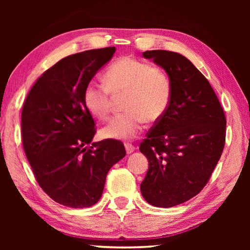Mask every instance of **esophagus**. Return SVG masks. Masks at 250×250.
Instances as JSON below:
<instances>
[{
    "label": "esophagus",
    "instance_id": "34e87169",
    "mask_svg": "<svg viewBox=\"0 0 250 250\" xmlns=\"http://www.w3.org/2000/svg\"><path fill=\"white\" fill-rule=\"evenodd\" d=\"M125 147L126 153H132V152L135 150V147L132 145V144H129V143H126V144H125Z\"/></svg>",
    "mask_w": 250,
    "mask_h": 250
}]
</instances>
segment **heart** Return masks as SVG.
I'll return each instance as SVG.
<instances>
[{"label": "heart", "instance_id": "b5f03b06", "mask_svg": "<svg viewBox=\"0 0 250 250\" xmlns=\"http://www.w3.org/2000/svg\"><path fill=\"white\" fill-rule=\"evenodd\" d=\"M104 83H89L83 101L90 115L106 119L114 97L125 95V113L115 116L101 130V135L106 139H134L142 132L145 120H160L171 103L173 84L168 73L161 66L133 57L116 60L105 72Z\"/></svg>", "mask_w": 250, "mask_h": 250}]
</instances>
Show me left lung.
<instances>
[{
  "instance_id": "obj_1",
  "label": "left lung",
  "mask_w": 250,
  "mask_h": 250,
  "mask_svg": "<svg viewBox=\"0 0 250 250\" xmlns=\"http://www.w3.org/2000/svg\"><path fill=\"white\" fill-rule=\"evenodd\" d=\"M171 76L168 108L140 144L149 168L141 184L148 203L172 207L201 192L224 151L227 119L206 77L187 58L167 50L143 52Z\"/></svg>"
}]
</instances>
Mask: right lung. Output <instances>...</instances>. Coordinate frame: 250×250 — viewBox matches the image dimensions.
<instances>
[{"label": "right lung", "mask_w": 250, "mask_h": 250, "mask_svg": "<svg viewBox=\"0 0 250 250\" xmlns=\"http://www.w3.org/2000/svg\"><path fill=\"white\" fill-rule=\"evenodd\" d=\"M115 51L106 47L63 58L37 78L22 106V146L36 182L72 208L97 203L110 167L125 156L118 140L91 143L97 128L83 101L84 88Z\"/></svg>", "instance_id": "obj_1"}]
</instances>
